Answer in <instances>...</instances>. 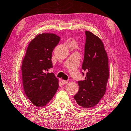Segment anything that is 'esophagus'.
<instances>
[{
  "mask_svg": "<svg viewBox=\"0 0 131 131\" xmlns=\"http://www.w3.org/2000/svg\"><path fill=\"white\" fill-rule=\"evenodd\" d=\"M62 83L63 84H67L68 83V80H62Z\"/></svg>",
  "mask_w": 131,
  "mask_h": 131,
  "instance_id": "1",
  "label": "esophagus"
}]
</instances>
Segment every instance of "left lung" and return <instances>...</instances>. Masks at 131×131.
<instances>
[{"instance_id":"8db88e82","label":"left lung","mask_w":131,"mask_h":131,"mask_svg":"<svg viewBox=\"0 0 131 131\" xmlns=\"http://www.w3.org/2000/svg\"><path fill=\"white\" fill-rule=\"evenodd\" d=\"M86 36L82 69L85 79L78 82L79 90L74 99L83 108L96 106L104 96L109 76L107 53L102 40L90 31ZM83 75L84 74L82 72Z\"/></svg>"}]
</instances>
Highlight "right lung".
I'll use <instances>...</instances> for the list:
<instances>
[{
	"label": "right lung",
	"mask_w": 131,
	"mask_h": 131,
	"mask_svg": "<svg viewBox=\"0 0 131 131\" xmlns=\"http://www.w3.org/2000/svg\"><path fill=\"white\" fill-rule=\"evenodd\" d=\"M60 37L43 33L30 41L23 63L22 77L25 93L33 105L43 107L51 101L58 88V80L53 73L52 54Z\"/></svg>",
	"instance_id": "1"
}]
</instances>
